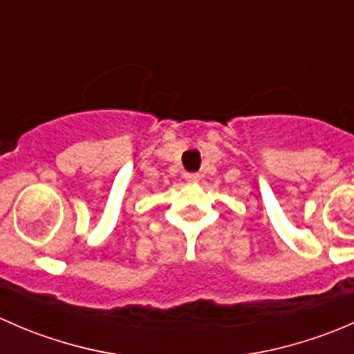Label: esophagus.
I'll use <instances>...</instances> for the list:
<instances>
[{"label": "esophagus", "mask_w": 354, "mask_h": 354, "mask_svg": "<svg viewBox=\"0 0 354 354\" xmlns=\"http://www.w3.org/2000/svg\"><path fill=\"white\" fill-rule=\"evenodd\" d=\"M185 180L188 181V183H197L200 180V174L198 173H187L185 174Z\"/></svg>", "instance_id": "obj_1"}]
</instances>
